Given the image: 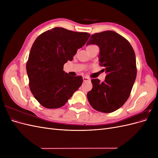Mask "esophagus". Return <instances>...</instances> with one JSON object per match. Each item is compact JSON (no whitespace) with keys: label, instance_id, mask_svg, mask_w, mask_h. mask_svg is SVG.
<instances>
[{"label":"esophagus","instance_id":"esophagus-1","mask_svg":"<svg viewBox=\"0 0 158 158\" xmlns=\"http://www.w3.org/2000/svg\"><path fill=\"white\" fill-rule=\"evenodd\" d=\"M83 80L84 82H88V81H90V78L87 77V76H84V77H83Z\"/></svg>","mask_w":158,"mask_h":158}]
</instances>
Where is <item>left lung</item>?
<instances>
[{
	"instance_id": "1",
	"label": "left lung",
	"mask_w": 158,
	"mask_h": 158,
	"mask_svg": "<svg viewBox=\"0 0 158 158\" xmlns=\"http://www.w3.org/2000/svg\"><path fill=\"white\" fill-rule=\"evenodd\" d=\"M99 47V64L107 76L104 82L92 79L93 88L88 92V102L94 109L111 113L121 107L131 92L136 77L135 51L125 37L113 31L91 35L86 45Z\"/></svg>"
}]
</instances>
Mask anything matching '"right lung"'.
Returning <instances> with one entry per match:
<instances>
[{"label":"right lung","instance_id":"right-lung-1","mask_svg":"<svg viewBox=\"0 0 158 158\" xmlns=\"http://www.w3.org/2000/svg\"><path fill=\"white\" fill-rule=\"evenodd\" d=\"M90 34L56 27L37 37L26 64L30 88L42 106L63 107L81 86L83 78L71 76L63 70L73 60L77 50L84 46Z\"/></svg>","mask_w":158,"mask_h":158}]
</instances>
